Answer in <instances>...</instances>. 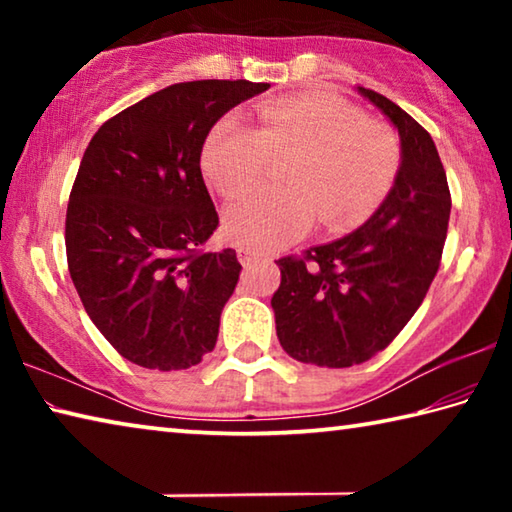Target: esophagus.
<instances>
[{
	"label": "esophagus",
	"instance_id": "obj_1",
	"mask_svg": "<svg viewBox=\"0 0 512 512\" xmlns=\"http://www.w3.org/2000/svg\"><path fill=\"white\" fill-rule=\"evenodd\" d=\"M237 255H239V262L244 266H250L253 262H257L259 257H262V253H257V250H253V248H239Z\"/></svg>",
	"mask_w": 512,
	"mask_h": 512
}]
</instances>
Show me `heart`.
<instances>
[{
  "instance_id": "1",
  "label": "heart",
  "mask_w": 512,
  "mask_h": 512,
  "mask_svg": "<svg viewBox=\"0 0 512 512\" xmlns=\"http://www.w3.org/2000/svg\"><path fill=\"white\" fill-rule=\"evenodd\" d=\"M284 160V189L237 198L223 216L230 241L277 250L305 237L320 219L329 232L366 223L391 192L402 162L391 126L366 119L343 99L296 97L266 103L257 126L241 115L216 121L203 149V173L223 196H237Z\"/></svg>"
}]
</instances>
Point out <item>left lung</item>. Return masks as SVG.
I'll use <instances>...</instances> for the list:
<instances>
[{"label": "left lung", "instance_id": "1", "mask_svg": "<svg viewBox=\"0 0 512 512\" xmlns=\"http://www.w3.org/2000/svg\"><path fill=\"white\" fill-rule=\"evenodd\" d=\"M359 92L400 133L395 185L352 235L277 259L282 282L271 298L284 352L323 368H350L393 343L438 273L452 212L431 135L384 94Z\"/></svg>", "mask_w": 512, "mask_h": 512}]
</instances>
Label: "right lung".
<instances>
[{
    "label": "right lung",
    "mask_w": 512,
    "mask_h": 512,
    "mask_svg": "<svg viewBox=\"0 0 512 512\" xmlns=\"http://www.w3.org/2000/svg\"><path fill=\"white\" fill-rule=\"evenodd\" d=\"M271 88L169 85L108 119L83 153L65 219L67 266L92 323L142 368L185 370L214 350L237 253H205L219 214L201 173L225 112Z\"/></svg>",
    "instance_id": "right-lung-1"
}]
</instances>
